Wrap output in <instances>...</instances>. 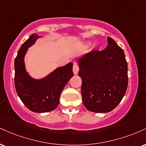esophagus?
<instances>
[{
	"mask_svg": "<svg viewBox=\"0 0 146 146\" xmlns=\"http://www.w3.org/2000/svg\"><path fill=\"white\" fill-rule=\"evenodd\" d=\"M73 71L74 75H77L79 72V67L77 64H73Z\"/></svg>",
	"mask_w": 146,
	"mask_h": 146,
	"instance_id": "obj_1",
	"label": "esophagus"
}]
</instances>
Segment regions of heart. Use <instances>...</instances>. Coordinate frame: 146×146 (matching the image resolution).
<instances>
[{"mask_svg": "<svg viewBox=\"0 0 146 146\" xmlns=\"http://www.w3.org/2000/svg\"><path fill=\"white\" fill-rule=\"evenodd\" d=\"M90 45V42H86L85 43V46H88V45Z\"/></svg>", "mask_w": 146, "mask_h": 146, "instance_id": "1", "label": "heart"}]
</instances>
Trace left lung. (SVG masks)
I'll use <instances>...</instances> for the list:
<instances>
[{
	"mask_svg": "<svg viewBox=\"0 0 146 146\" xmlns=\"http://www.w3.org/2000/svg\"><path fill=\"white\" fill-rule=\"evenodd\" d=\"M77 62L86 108L96 113H106L116 108L128 86V65L123 50L113 38L108 37L105 50L91 51Z\"/></svg>",
	"mask_w": 146,
	"mask_h": 146,
	"instance_id": "obj_1",
	"label": "left lung"
}]
</instances>
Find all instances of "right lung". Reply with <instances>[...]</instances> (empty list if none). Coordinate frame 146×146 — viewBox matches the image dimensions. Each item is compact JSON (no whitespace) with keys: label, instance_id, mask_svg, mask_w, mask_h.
Masks as SVG:
<instances>
[{"label":"right lung","instance_id":"obj_1","mask_svg":"<svg viewBox=\"0 0 146 146\" xmlns=\"http://www.w3.org/2000/svg\"><path fill=\"white\" fill-rule=\"evenodd\" d=\"M41 37L33 34L20 47L15 59V87L17 94L29 110L36 113L53 111L67 82L73 76V63L56 68L45 78L35 79L26 71L24 57L28 49Z\"/></svg>","mask_w":146,"mask_h":146}]
</instances>
